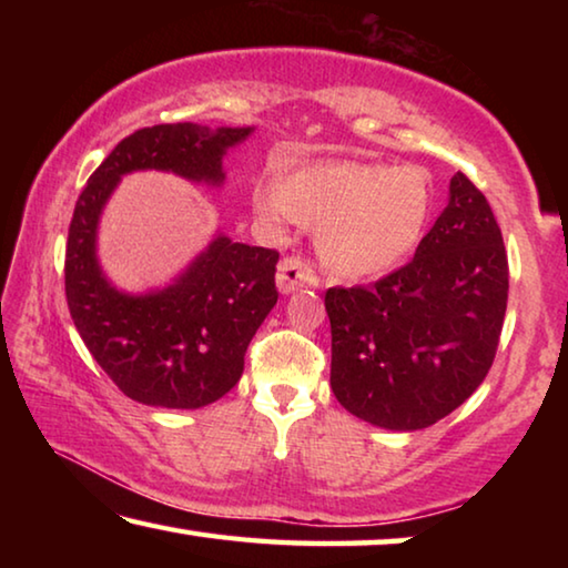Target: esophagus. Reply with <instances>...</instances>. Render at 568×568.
Instances as JSON below:
<instances>
[{
	"label": "esophagus",
	"instance_id": "obj_1",
	"mask_svg": "<svg viewBox=\"0 0 568 568\" xmlns=\"http://www.w3.org/2000/svg\"><path fill=\"white\" fill-rule=\"evenodd\" d=\"M275 283L277 291L287 295L301 291V287H318V275H315L313 267L301 261V257H285V261L277 265Z\"/></svg>",
	"mask_w": 568,
	"mask_h": 568
}]
</instances>
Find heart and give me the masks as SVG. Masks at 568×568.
<instances>
[{
	"instance_id": "obj_1",
	"label": "heart",
	"mask_w": 568,
	"mask_h": 568,
	"mask_svg": "<svg viewBox=\"0 0 568 568\" xmlns=\"http://www.w3.org/2000/svg\"><path fill=\"white\" fill-rule=\"evenodd\" d=\"M271 223L293 217L318 227L321 261L338 275H373L418 245L434 205L428 170L383 162H313L255 187Z\"/></svg>"
}]
</instances>
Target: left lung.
<instances>
[{
    "label": "left lung",
    "mask_w": 568,
    "mask_h": 568,
    "mask_svg": "<svg viewBox=\"0 0 568 568\" xmlns=\"http://www.w3.org/2000/svg\"><path fill=\"white\" fill-rule=\"evenodd\" d=\"M508 301L506 247L491 205L464 172L413 261L373 285L331 287V388L388 430L434 426L496 358Z\"/></svg>",
    "instance_id": "1"
}]
</instances>
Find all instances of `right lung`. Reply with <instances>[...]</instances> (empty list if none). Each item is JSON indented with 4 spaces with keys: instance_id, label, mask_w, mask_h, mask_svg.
I'll list each match as a JSON object with an SVG mask.
<instances>
[{
    "instance_id": "right-lung-1",
    "label": "right lung",
    "mask_w": 568,
    "mask_h": 568,
    "mask_svg": "<svg viewBox=\"0 0 568 568\" xmlns=\"http://www.w3.org/2000/svg\"><path fill=\"white\" fill-rule=\"evenodd\" d=\"M253 128L155 124L118 142L92 172L67 235L64 293L74 328L124 396L158 408H203L243 376L245 351L277 303V250L215 235L160 291L130 295L102 275L98 225L122 175L162 170L220 187L223 155Z\"/></svg>"
}]
</instances>
